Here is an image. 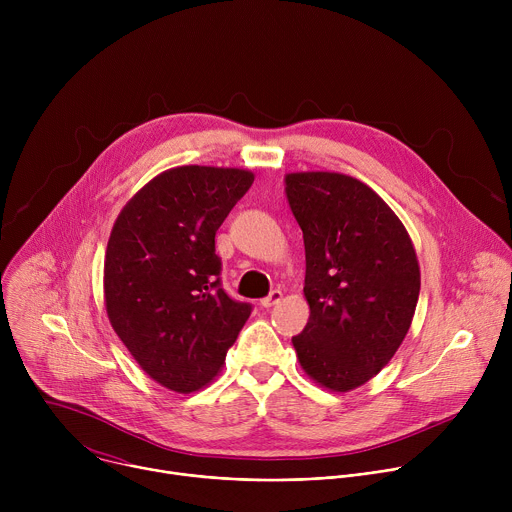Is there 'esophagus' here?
I'll list each match as a JSON object with an SVG mask.
<instances>
[{
    "instance_id": "obj_1",
    "label": "esophagus",
    "mask_w": 512,
    "mask_h": 512,
    "mask_svg": "<svg viewBox=\"0 0 512 512\" xmlns=\"http://www.w3.org/2000/svg\"><path fill=\"white\" fill-rule=\"evenodd\" d=\"M281 298H283L281 291H279V289H273L271 294H269L267 298H263L259 304H261V308H273L275 304H279V302H281Z\"/></svg>"
}]
</instances>
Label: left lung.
I'll return each instance as SVG.
<instances>
[{"label":"left lung","instance_id":"1","mask_svg":"<svg viewBox=\"0 0 512 512\" xmlns=\"http://www.w3.org/2000/svg\"><path fill=\"white\" fill-rule=\"evenodd\" d=\"M304 233L310 320L291 338L302 371L334 393L371 381L405 340L421 287L411 237L391 206L338 172L285 174Z\"/></svg>","mask_w":512,"mask_h":512}]
</instances>
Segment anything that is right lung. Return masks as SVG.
Masks as SVG:
<instances>
[{"mask_svg": "<svg viewBox=\"0 0 512 512\" xmlns=\"http://www.w3.org/2000/svg\"><path fill=\"white\" fill-rule=\"evenodd\" d=\"M253 180L243 168H170L115 218L103 267L107 318L143 373L170 391L212 383L251 316L221 287L214 235Z\"/></svg>", "mask_w": 512, "mask_h": 512, "instance_id": "right-lung-1", "label": "right lung"}]
</instances>
